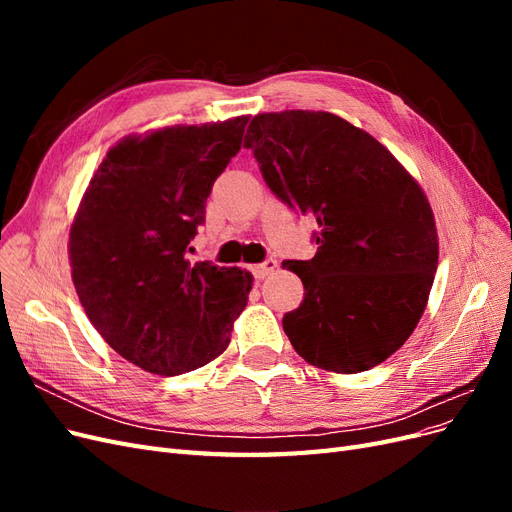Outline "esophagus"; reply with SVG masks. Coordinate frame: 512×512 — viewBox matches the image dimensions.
<instances>
[{"label": "esophagus", "mask_w": 512, "mask_h": 512, "mask_svg": "<svg viewBox=\"0 0 512 512\" xmlns=\"http://www.w3.org/2000/svg\"><path fill=\"white\" fill-rule=\"evenodd\" d=\"M277 269V260L267 258L265 262H258V265H250V273L256 277V280H265L267 275H271Z\"/></svg>", "instance_id": "1"}]
</instances>
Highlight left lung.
Segmentation results:
<instances>
[{"label":"left lung","instance_id":"8db88e82","mask_svg":"<svg viewBox=\"0 0 512 512\" xmlns=\"http://www.w3.org/2000/svg\"><path fill=\"white\" fill-rule=\"evenodd\" d=\"M243 147L269 190L318 224L312 260H286L305 288L282 320L309 365L359 374L416 329L438 269V232L423 190L393 153L322 111L262 113Z\"/></svg>","mask_w":512,"mask_h":512}]
</instances>
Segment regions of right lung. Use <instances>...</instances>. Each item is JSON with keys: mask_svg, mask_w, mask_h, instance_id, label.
<instances>
[{"mask_svg": "<svg viewBox=\"0 0 512 512\" xmlns=\"http://www.w3.org/2000/svg\"><path fill=\"white\" fill-rule=\"evenodd\" d=\"M247 121L123 138L89 181L70 228L72 282L87 318L151 374L179 376L220 356L252 290L247 271L188 260Z\"/></svg>", "mask_w": 512, "mask_h": 512, "instance_id": "add662e5", "label": "right lung"}]
</instances>
